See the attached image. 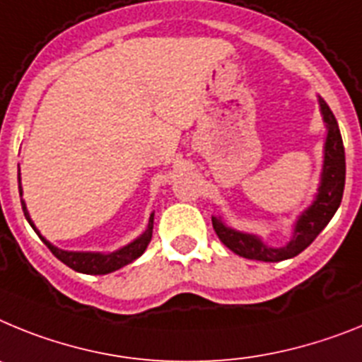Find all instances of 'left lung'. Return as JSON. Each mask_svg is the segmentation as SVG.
Returning a JSON list of instances; mask_svg holds the SVG:
<instances>
[{"label": "left lung", "mask_w": 362, "mask_h": 362, "mask_svg": "<svg viewBox=\"0 0 362 362\" xmlns=\"http://www.w3.org/2000/svg\"><path fill=\"white\" fill-rule=\"evenodd\" d=\"M320 111L328 125V138L325 147V168H322V182H320L319 194L313 206L304 211L295 226L293 238L290 244L281 250L264 246L262 242L253 235L238 233L226 228L218 218L213 216V229L216 237L226 247L250 260H262V262H281V260L297 257L300 251L306 250L317 238V235L328 226L332 216L341 206L342 193H344V180H346V158H344V146H342L341 131L337 120L329 111L328 103L320 98Z\"/></svg>", "instance_id": "1"}]
</instances>
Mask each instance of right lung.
<instances>
[{
  "label": "right lung",
  "instance_id": "add662e5",
  "mask_svg": "<svg viewBox=\"0 0 362 362\" xmlns=\"http://www.w3.org/2000/svg\"><path fill=\"white\" fill-rule=\"evenodd\" d=\"M18 171H20V168H18ZM18 185H20V177H18ZM20 194H21V185H20ZM21 207H23L25 218L29 220V224L33 226V229L37 233V229L34 228L33 220H30L29 213H27V207H25L23 200H21ZM151 237H153V215H151L149 226H147L146 233H144L142 237H138L134 242L127 244V246L122 247V250L115 251V253H109V255H102V253H74V251L58 250V247L52 246L50 242H47L45 238L40 235L43 244L52 251V255H54L56 259H59L64 264H67L69 268H72L74 272L89 273V275H105V273L116 272V269H120L124 268V266H127V264H131L133 260H136L138 257L142 255L144 251H146Z\"/></svg>",
  "mask_w": 362,
  "mask_h": 362
}]
</instances>
